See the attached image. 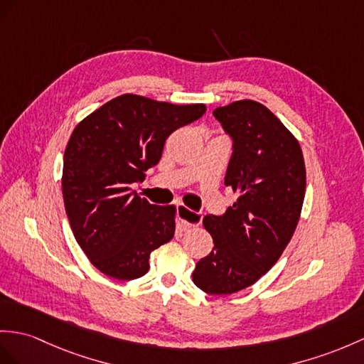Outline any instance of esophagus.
Here are the masks:
<instances>
[{"label": "esophagus", "instance_id": "34e87169", "mask_svg": "<svg viewBox=\"0 0 364 364\" xmlns=\"http://www.w3.org/2000/svg\"><path fill=\"white\" fill-rule=\"evenodd\" d=\"M177 215H179L181 223L183 228H190V227H198L202 223V215L198 211H193L187 208L185 205H177Z\"/></svg>", "mask_w": 364, "mask_h": 364}]
</instances>
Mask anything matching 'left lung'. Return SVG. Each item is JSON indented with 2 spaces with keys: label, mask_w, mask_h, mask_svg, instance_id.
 Returning <instances> with one entry per match:
<instances>
[{
  "label": "left lung",
  "mask_w": 364,
  "mask_h": 364,
  "mask_svg": "<svg viewBox=\"0 0 364 364\" xmlns=\"http://www.w3.org/2000/svg\"><path fill=\"white\" fill-rule=\"evenodd\" d=\"M232 139L225 185L239 193L224 215H207L215 247L193 272V282L210 295H230L267 273L298 224L306 193V166L298 140L253 100L213 111Z\"/></svg>",
  "instance_id": "obj_1"
}]
</instances>
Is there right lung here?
Wrapping results in <instances>:
<instances>
[{
	"label": "right lung",
	"mask_w": 364,
	"mask_h": 364,
	"mask_svg": "<svg viewBox=\"0 0 364 364\" xmlns=\"http://www.w3.org/2000/svg\"><path fill=\"white\" fill-rule=\"evenodd\" d=\"M205 105H171L125 94L75 127L63 157L65 208L94 267L111 278L144 277L149 255L174 236V207L131 188L161 161L168 136L200 119Z\"/></svg>",
	"instance_id": "1"
}]
</instances>
